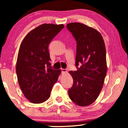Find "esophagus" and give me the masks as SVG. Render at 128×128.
<instances>
[{"instance_id":"obj_1","label":"esophagus","mask_w":128,"mask_h":128,"mask_svg":"<svg viewBox=\"0 0 128 128\" xmlns=\"http://www.w3.org/2000/svg\"><path fill=\"white\" fill-rule=\"evenodd\" d=\"M61 70H62V73H63V74H66V73H67L66 70L65 69H61Z\"/></svg>"}]
</instances>
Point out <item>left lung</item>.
Instances as JSON below:
<instances>
[{"instance_id": "obj_1", "label": "left lung", "mask_w": 128, "mask_h": 128, "mask_svg": "<svg viewBox=\"0 0 128 128\" xmlns=\"http://www.w3.org/2000/svg\"><path fill=\"white\" fill-rule=\"evenodd\" d=\"M66 27L77 42L75 65L78 69L69 72L73 84L68 95L76 104L88 106L98 97L107 73L104 42L98 30L84 24L71 22Z\"/></svg>"}]
</instances>
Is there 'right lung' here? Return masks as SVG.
Returning a JSON list of instances; mask_svg holds the SVG:
<instances>
[{
	"instance_id": "1",
	"label": "right lung",
	"mask_w": 128,
	"mask_h": 128,
	"mask_svg": "<svg viewBox=\"0 0 128 128\" xmlns=\"http://www.w3.org/2000/svg\"><path fill=\"white\" fill-rule=\"evenodd\" d=\"M64 27L43 24L28 33L21 42L17 56L16 74L19 86L30 102H44L50 96L61 70L51 69L48 44Z\"/></svg>"
}]
</instances>
